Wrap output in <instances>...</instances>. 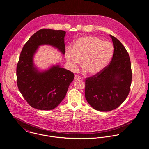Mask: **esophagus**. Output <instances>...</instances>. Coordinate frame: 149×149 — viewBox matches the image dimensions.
Instances as JSON below:
<instances>
[{
	"label": "esophagus",
	"instance_id": "obj_1",
	"mask_svg": "<svg viewBox=\"0 0 149 149\" xmlns=\"http://www.w3.org/2000/svg\"><path fill=\"white\" fill-rule=\"evenodd\" d=\"M74 79H76V80H81V77L80 76H78V75H75Z\"/></svg>",
	"mask_w": 149,
	"mask_h": 149
}]
</instances>
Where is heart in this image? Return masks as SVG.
Returning <instances> with one entry per match:
<instances>
[{
  "instance_id": "obj_1",
  "label": "heart",
  "mask_w": 149,
  "mask_h": 149,
  "mask_svg": "<svg viewBox=\"0 0 149 149\" xmlns=\"http://www.w3.org/2000/svg\"><path fill=\"white\" fill-rule=\"evenodd\" d=\"M113 44L93 36L79 38L72 49L68 48L65 58L70 68L75 70L81 63L85 70L95 74L102 71L108 65L113 54Z\"/></svg>"
}]
</instances>
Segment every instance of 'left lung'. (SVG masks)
Returning <instances> with one entry per match:
<instances>
[{
  "label": "left lung",
  "instance_id": "obj_1",
  "mask_svg": "<svg viewBox=\"0 0 149 149\" xmlns=\"http://www.w3.org/2000/svg\"><path fill=\"white\" fill-rule=\"evenodd\" d=\"M114 53L108 65L85 80V97L97 110L109 111L120 106L129 93L132 72L129 55L122 43L110 35Z\"/></svg>",
  "mask_w": 149,
  "mask_h": 149
}]
</instances>
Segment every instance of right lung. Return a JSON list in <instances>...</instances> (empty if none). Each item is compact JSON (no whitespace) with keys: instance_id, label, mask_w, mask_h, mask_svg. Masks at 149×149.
I'll use <instances>...</instances> for the list:
<instances>
[{"instance_id":"add662e5","label":"right lung","mask_w":149,"mask_h":149,"mask_svg":"<svg viewBox=\"0 0 149 149\" xmlns=\"http://www.w3.org/2000/svg\"><path fill=\"white\" fill-rule=\"evenodd\" d=\"M63 30L41 29L24 44L16 67L19 91L32 108L49 110L57 107L65 98L74 74L58 65L40 72L34 67L33 57L38 47L49 44L65 54Z\"/></svg>"}]
</instances>
